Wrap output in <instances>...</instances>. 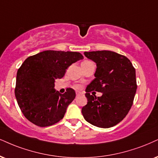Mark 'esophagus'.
Segmentation results:
<instances>
[{
  "mask_svg": "<svg viewBox=\"0 0 158 158\" xmlns=\"http://www.w3.org/2000/svg\"><path fill=\"white\" fill-rule=\"evenodd\" d=\"M81 93L79 92V91H77V92H76V95H77V96H79V95H81Z\"/></svg>",
  "mask_w": 158,
  "mask_h": 158,
  "instance_id": "obj_1",
  "label": "esophagus"
}]
</instances>
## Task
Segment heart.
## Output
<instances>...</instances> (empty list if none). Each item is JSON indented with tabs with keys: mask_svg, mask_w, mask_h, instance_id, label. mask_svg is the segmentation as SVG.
Returning a JSON list of instances; mask_svg holds the SVG:
<instances>
[{
	"mask_svg": "<svg viewBox=\"0 0 158 158\" xmlns=\"http://www.w3.org/2000/svg\"><path fill=\"white\" fill-rule=\"evenodd\" d=\"M88 61H83V62H88Z\"/></svg>",
	"mask_w": 158,
	"mask_h": 158,
	"instance_id": "b5f03b06",
	"label": "heart"
}]
</instances>
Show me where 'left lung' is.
Instances as JSON below:
<instances>
[{"label": "left lung", "instance_id": "1", "mask_svg": "<svg viewBox=\"0 0 158 158\" xmlns=\"http://www.w3.org/2000/svg\"><path fill=\"white\" fill-rule=\"evenodd\" d=\"M84 55L97 64V69L95 78L85 89L88 102L82 114L93 125L111 127L124 119L133 106L137 89L135 69L126 56L113 51L84 52ZM93 90L103 95L97 98Z\"/></svg>", "mask_w": 158, "mask_h": 158}]
</instances>
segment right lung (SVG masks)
Returning a JSON list of instances; mask_svg holds the SVG:
<instances>
[{"instance_id":"right-lung-1","label":"right lung","mask_w":158,"mask_h":158,"mask_svg":"<svg viewBox=\"0 0 158 158\" xmlns=\"http://www.w3.org/2000/svg\"><path fill=\"white\" fill-rule=\"evenodd\" d=\"M77 52L45 50L29 56L17 70L15 94L25 117L39 127H48L64 118L75 91L69 88L64 94L54 89L72 64L83 59Z\"/></svg>"}]
</instances>
